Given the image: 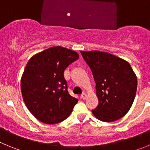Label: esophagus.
<instances>
[{
    "instance_id": "obj_1",
    "label": "esophagus",
    "mask_w": 150,
    "mask_h": 150,
    "mask_svg": "<svg viewBox=\"0 0 150 150\" xmlns=\"http://www.w3.org/2000/svg\"><path fill=\"white\" fill-rule=\"evenodd\" d=\"M86 98H87L86 94H85V93L82 94V95H81V98H82V99H83V100H85V99H86Z\"/></svg>"
}]
</instances>
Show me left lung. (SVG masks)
Here are the masks:
<instances>
[{
    "instance_id": "obj_1",
    "label": "left lung",
    "mask_w": 150,
    "mask_h": 150,
    "mask_svg": "<svg viewBox=\"0 0 150 150\" xmlns=\"http://www.w3.org/2000/svg\"><path fill=\"white\" fill-rule=\"evenodd\" d=\"M91 68L98 105L92 110L102 122H110L124 116L134 100L137 79L130 64L112 54L80 51Z\"/></svg>"
}]
</instances>
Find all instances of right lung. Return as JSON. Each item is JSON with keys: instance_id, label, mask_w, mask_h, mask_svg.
Instances as JSON below:
<instances>
[{"instance_id": "right-lung-1", "label": "right lung", "mask_w": 150, "mask_h": 150, "mask_svg": "<svg viewBox=\"0 0 150 150\" xmlns=\"http://www.w3.org/2000/svg\"><path fill=\"white\" fill-rule=\"evenodd\" d=\"M79 59L76 52L53 46L33 55L21 78L22 98L39 121L56 124L66 120L78 100L67 91L64 71Z\"/></svg>"}]
</instances>
